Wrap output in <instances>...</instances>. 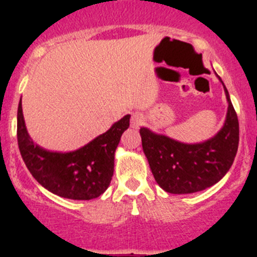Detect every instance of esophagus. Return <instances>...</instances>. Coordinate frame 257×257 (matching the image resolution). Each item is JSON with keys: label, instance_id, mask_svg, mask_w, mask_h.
Segmentation results:
<instances>
[{"label": "esophagus", "instance_id": "1", "mask_svg": "<svg viewBox=\"0 0 257 257\" xmlns=\"http://www.w3.org/2000/svg\"><path fill=\"white\" fill-rule=\"evenodd\" d=\"M131 123H132V126H133V128H139V126L144 123L143 115L139 113L133 114V115H132V119H131Z\"/></svg>", "mask_w": 257, "mask_h": 257}]
</instances>
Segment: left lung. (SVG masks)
<instances>
[{
    "instance_id": "obj_1",
    "label": "left lung",
    "mask_w": 257,
    "mask_h": 257,
    "mask_svg": "<svg viewBox=\"0 0 257 257\" xmlns=\"http://www.w3.org/2000/svg\"><path fill=\"white\" fill-rule=\"evenodd\" d=\"M224 89L229 102L224 126L204 143H180L141 128L142 145L155 181L168 193L201 191L216 184L231 168L239 147V120L225 85Z\"/></svg>"
}]
</instances>
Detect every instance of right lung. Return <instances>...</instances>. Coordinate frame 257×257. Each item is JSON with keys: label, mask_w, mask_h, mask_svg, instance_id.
<instances>
[{"label": "right lung", "mask_w": 257, "mask_h": 257, "mask_svg": "<svg viewBox=\"0 0 257 257\" xmlns=\"http://www.w3.org/2000/svg\"><path fill=\"white\" fill-rule=\"evenodd\" d=\"M131 115L114 123L84 147L69 153L49 152L33 143L27 133L20 100L17 141L21 155L33 178L51 193L73 200H90L109 186L114 172V153Z\"/></svg>", "instance_id": "obj_1"}]
</instances>
